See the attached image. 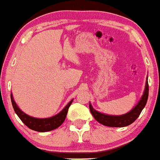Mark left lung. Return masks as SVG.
I'll use <instances>...</instances> for the list:
<instances>
[{"label":"left lung","mask_w":160,"mask_h":160,"mask_svg":"<svg viewBox=\"0 0 160 160\" xmlns=\"http://www.w3.org/2000/svg\"><path fill=\"white\" fill-rule=\"evenodd\" d=\"M147 80H148V76L147 77L145 89H144L143 94L142 96L141 99L139 100L138 104L131 110L129 111L128 113L122 115L105 114V113L98 112L94 109L93 107L92 106L91 103H89V109L92 115L101 124L109 126V127H124V126H127L132 124L136 119L138 118L142 110L143 109L147 104L148 93H149V86H148Z\"/></svg>","instance_id":"obj_1"}]
</instances>
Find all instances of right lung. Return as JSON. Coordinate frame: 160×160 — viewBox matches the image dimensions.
Masks as SVG:
<instances>
[{
    "mask_svg": "<svg viewBox=\"0 0 160 160\" xmlns=\"http://www.w3.org/2000/svg\"><path fill=\"white\" fill-rule=\"evenodd\" d=\"M11 101H12V105H13L15 113L27 127L38 132H47L55 130L63 124V122L66 118L68 108L72 105L73 99L69 101V103L59 113H57L56 115L51 117V118H33V117L25 113L24 112H22L15 102L12 93H11Z\"/></svg>",
    "mask_w": 160,
    "mask_h": 160,
    "instance_id": "1",
    "label": "right lung"
}]
</instances>
